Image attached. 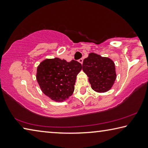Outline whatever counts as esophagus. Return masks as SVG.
I'll use <instances>...</instances> for the list:
<instances>
[{
  "label": "esophagus",
  "mask_w": 148,
  "mask_h": 148,
  "mask_svg": "<svg viewBox=\"0 0 148 148\" xmlns=\"http://www.w3.org/2000/svg\"><path fill=\"white\" fill-rule=\"evenodd\" d=\"M78 62L82 64V63H83V59H79L78 60Z\"/></svg>",
  "instance_id": "esophagus-1"
}]
</instances>
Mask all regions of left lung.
I'll list each match as a JSON object with an SVG mask.
<instances>
[{"label": "left lung", "mask_w": 148, "mask_h": 148, "mask_svg": "<svg viewBox=\"0 0 148 148\" xmlns=\"http://www.w3.org/2000/svg\"><path fill=\"white\" fill-rule=\"evenodd\" d=\"M82 69L89 77L91 88L97 92L109 91L116 79L114 61L98 54L89 53L84 60Z\"/></svg>", "instance_id": "1"}]
</instances>
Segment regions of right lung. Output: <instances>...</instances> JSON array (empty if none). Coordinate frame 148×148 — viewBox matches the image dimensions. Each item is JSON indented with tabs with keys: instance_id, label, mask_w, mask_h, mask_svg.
<instances>
[{
	"instance_id": "obj_1",
	"label": "right lung",
	"mask_w": 148,
	"mask_h": 148,
	"mask_svg": "<svg viewBox=\"0 0 148 148\" xmlns=\"http://www.w3.org/2000/svg\"><path fill=\"white\" fill-rule=\"evenodd\" d=\"M82 70L79 62L59 58L46 59L37 68L36 79L42 91L52 101L62 102L74 91L76 76Z\"/></svg>"
}]
</instances>
